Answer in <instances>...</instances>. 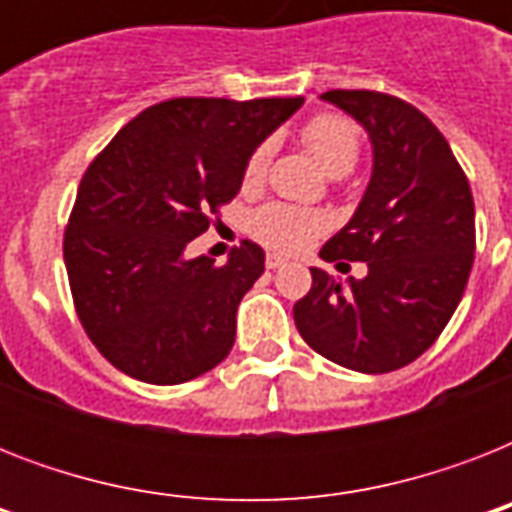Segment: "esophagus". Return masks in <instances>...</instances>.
<instances>
[{
	"mask_svg": "<svg viewBox=\"0 0 512 512\" xmlns=\"http://www.w3.org/2000/svg\"><path fill=\"white\" fill-rule=\"evenodd\" d=\"M265 265H268V268H271V271H279V268H284V265H287V257H281V255H268L265 257Z\"/></svg>",
	"mask_w": 512,
	"mask_h": 512,
	"instance_id": "esophagus-1",
	"label": "esophagus"
}]
</instances>
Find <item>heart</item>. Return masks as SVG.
Listing matches in <instances>:
<instances>
[{
    "label": "heart",
    "mask_w": 512,
    "mask_h": 512,
    "mask_svg": "<svg viewBox=\"0 0 512 512\" xmlns=\"http://www.w3.org/2000/svg\"><path fill=\"white\" fill-rule=\"evenodd\" d=\"M303 143L329 175L342 177L356 167L358 151H361V132L348 116L319 114L303 127ZM268 154H271L268 143H260L247 156L244 183L255 185L263 180L265 170H268ZM249 231L265 247L276 249V252H295L324 231V217L313 209L273 201V204H265L252 212Z\"/></svg>",
    "instance_id": "1"
}]
</instances>
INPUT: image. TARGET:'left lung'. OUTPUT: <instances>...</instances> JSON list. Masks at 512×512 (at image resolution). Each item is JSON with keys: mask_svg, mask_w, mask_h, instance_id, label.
Returning <instances> with one entry per match:
<instances>
[{"mask_svg": "<svg viewBox=\"0 0 512 512\" xmlns=\"http://www.w3.org/2000/svg\"><path fill=\"white\" fill-rule=\"evenodd\" d=\"M321 98L364 124L374 148L364 199L321 257L337 268L361 260L369 273L342 287L311 268V292L292 313L316 353L385 374L420 358L460 305L476 252L473 193L444 135L412 103L374 90Z\"/></svg>", "mask_w": 512, "mask_h": 512, "instance_id": "1", "label": "left lung"}]
</instances>
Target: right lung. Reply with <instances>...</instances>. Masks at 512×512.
Returning <instances> with one entry per match:
<instances>
[{
	"mask_svg": "<svg viewBox=\"0 0 512 512\" xmlns=\"http://www.w3.org/2000/svg\"><path fill=\"white\" fill-rule=\"evenodd\" d=\"M303 98H172L146 108L84 172L63 233L76 316L92 345L135 380L177 385L215 369L236 308L265 271L241 241L228 263L185 257L239 193L247 156Z\"/></svg>",
	"mask_w": 512,
	"mask_h": 512,
	"instance_id": "right-lung-1",
	"label": "right lung"
}]
</instances>
